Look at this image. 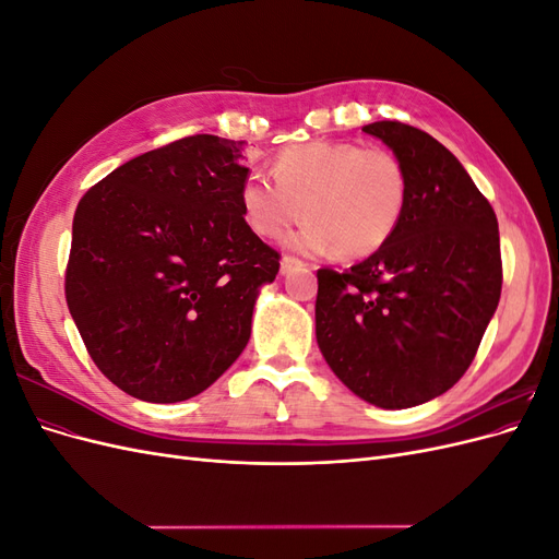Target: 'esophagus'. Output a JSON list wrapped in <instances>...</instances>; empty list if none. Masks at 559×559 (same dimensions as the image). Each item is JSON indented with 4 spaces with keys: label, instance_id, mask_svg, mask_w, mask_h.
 <instances>
[{
    "label": "esophagus",
    "instance_id": "34e87169",
    "mask_svg": "<svg viewBox=\"0 0 559 559\" xmlns=\"http://www.w3.org/2000/svg\"><path fill=\"white\" fill-rule=\"evenodd\" d=\"M298 265H302V261H298V259H294V257H284L282 261H280V270H282V275H289L294 267H298Z\"/></svg>",
    "mask_w": 559,
    "mask_h": 559
}]
</instances>
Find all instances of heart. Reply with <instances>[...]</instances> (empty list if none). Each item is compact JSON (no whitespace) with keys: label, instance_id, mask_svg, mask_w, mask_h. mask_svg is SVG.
Wrapping results in <instances>:
<instances>
[{"label":"heart","instance_id":"heart-1","mask_svg":"<svg viewBox=\"0 0 559 559\" xmlns=\"http://www.w3.org/2000/svg\"><path fill=\"white\" fill-rule=\"evenodd\" d=\"M273 177L242 183L247 226L277 240L300 214L310 218L289 238L302 253L335 249L341 259L376 253L396 233L408 205V175L396 154L354 142L294 144L277 154Z\"/></svg>","mask_w":559,"mask_h":559}]
</instances>
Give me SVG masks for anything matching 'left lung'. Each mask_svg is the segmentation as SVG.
Here are the masks:
<instances>
[{
	"label": "left lung",
	"instance_id": "left-lung-1",
	"mask_svg": "<svg viewBox=\"0 0 559 559\" xmlns=\"http://www.w3.org/2000/svg\"><path fill=\"white\" fill-rule=\"evenodd\" d=\"M394 151L408 205L384 247L317 270V345L341 382L386 411L460 382L501 296L497 214L450 151L399 121L361 128Z\"/></svg>",
	"mask_w": 559,
	"mask_h": 559
}]
</instances>
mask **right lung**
Wrapping results in <instances>:
<instances>
[{
  "label": "right lung",
  "instance_id": "obj_1",
  "mask_svg": "<svg viewBox=\"0 0 559 559\" xmlns=\"http://www.w3.org/2000/svg\"><path fill=\"white\" fill-rule=\"evenodd\" d=\"M245 142L193 134L116 167L81 198L67 308L95 366L126 394L177 403L249 343L280 253L242 214Z\"/></svg>",
  "mask_w": 559,
  "mask_h": 559
}]
</instances>
